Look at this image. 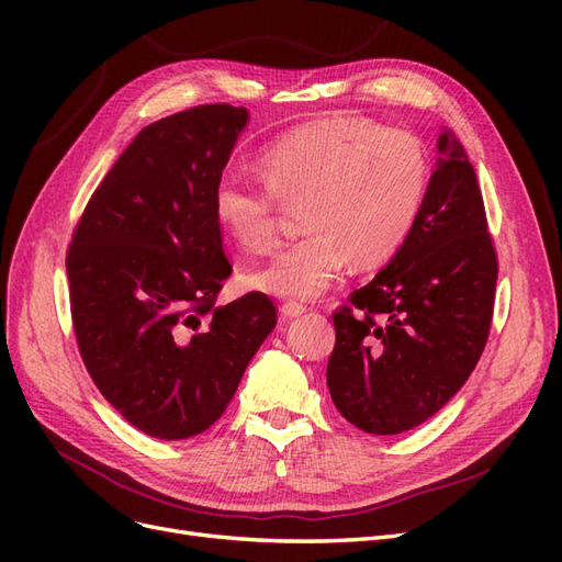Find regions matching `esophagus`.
I'll return each instance as SVG.
<instances>
[{
    "label": "esophagus",
    "instance_id": "obj_1",
    "mask_svg": "<svg viewBox=\"0 0 562 562\" xmlns=\"http://www.w3.org/2000/svg\"><path fill=\"white\" fill-rule=\"evenodd\" d=\"M281 316L285 318V321H291V318H297V316H302L304 312H307V310H304L302 307V304H297V302H285V304H281Z\"/></svg>",
    "mask_w": 562,
    "mask_h": 562
}]
</instances>
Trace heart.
<instances>
[{"instance_id":"heart-1","label":"heart","mask_w":562,"mask_h":562,"mask_svg":"<svg viewBox=\"0 0 562 562\" xmlns=\"http://www.w3.org/2000/svg\"><path fill=\"white\" fill-rule=\"evenodd\" d=\"M265 187L223 173L211 192L215 225L246 252L277 239L274 203H297L307 232L246 277L255 291L314 300L351 260L378 267L413 232L429 187V155L415 133L380 128L361 116L300 124L258 157Z\"/></svg>"}]
</instances>
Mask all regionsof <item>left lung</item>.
<instances>
[{
	"label": "left lung",
	"instance_id": "8db88e82",
	"mask_svg": "<svg viewBox=\"0 0 562 562\" xmlns=\"http://www.w3.org/2000/svg\"><path fill=\"white\" fill-rule=\"evenodd\" d=\"M438 159L413 232L368 285L333 314V403L366 434L419 427L469 380L487 342L497 255L479 178L462 143L438 135Z\"/></svg>",
	"mask_w": 562,
	"mask_h": 562
}]
</instances>
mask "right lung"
<instances>
[{"mask_svg":"<svg viewBox=\"0 0 562 562\" xmlns=\"http://www.w3.org/2000/svg\"><path fill=\"white\" fill-rule=\"evenodd\" d=\"M248 110L199 105L145 126L93 192L67 250L72 323L100 394L161 440L206 431L277 326L265 293L215 307L232 265L211 192Z\"/></svg>","mask_w":562,"mask_h":562,"instance_id":"obj_1","label":"right lung"}]
</instances>
